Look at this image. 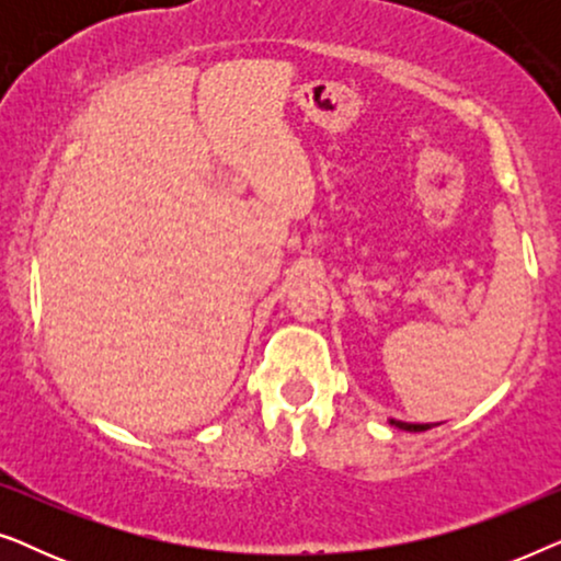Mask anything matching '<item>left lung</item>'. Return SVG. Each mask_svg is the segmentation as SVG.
<instances>
[{"label":"left lung","instance_id":"obj_1","mask_svg":"<svg viewBox=\"0 0 561 561\" xmlns=\"http://www.w3.org/2000/svg\"><path fill=\"white\" fill-rule=\"evenodd\" d=\"M390 424L405 428V432H426V428H432V424H405V421H390Z\"/></svg>","mask_w":561,"mask_h":561}]
</instances>
